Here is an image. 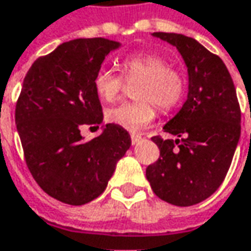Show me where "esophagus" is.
<instances>
[{"instance_id": "obj_1", "label": "esophagus", "mask_w": 251, "mask_h": 251, "mask_svg": "<svg viewBox=\"0 0 251 251\" xmlns=\"http://www.w3.org/2000/svg\"><path fill=\"white\" fill-rule=\"evenodd\" d=\"M130 139H132V145H136V144L142 139V136H141V135H132Z\"/></svg>"}]
</instances>
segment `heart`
Instances as JSON below:
<instances>
[{
	"label": "heart",
	"mask_w": 251,
	"mask_h": 251,
	"mask_svg": "<svg viewBox=\"0 0 251 251\" xmlns=\"http://www.w3.org/2000/svg\"><path fill=\"white\" fill-rule=\"evenodd\" d=\"M126 81H139L135 90L138 102L122 103L106 110L109 124L126 130L138 132L149 126L155 116V104L162 110H170L181 102L185 93V77L168 66L164 57L153 53H138L124 58L121 64ZM95 92L103 102L118 99L124 87V80L110 69H100L93 80Z\"/></svg>",
	"instance_id": "obj_1"
}]
</instances>
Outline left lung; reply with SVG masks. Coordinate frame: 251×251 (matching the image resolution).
<instances>
[{"label":"left lung","instance_id":"1","mask_svg":"<svg viewBox=\"0 0 251 251\" xmlns=\"http://www.w3.org/2000/svg\"><path fill=\"white\" fill-rule=\"evenodd\" d=\"M176 47L188 73L187 100L164 130L179 139L152 141L159 159L147 168V179L161 200L190 207L208 198L228 171L241 132L237 93L221 58L195 38L152 33Z\"/></svg>","mask_w":251,"mask_h":251}]
</instances>
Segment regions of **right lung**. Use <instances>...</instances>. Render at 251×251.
Segmentation results:
<instances>
[{
    "mask_svg": "<svg viewBox=\"0 0 251 251\" xmlns=\"http://www.w3.org/2000/svg\"><path fill=\"white\" fill-rule=\"evenodd\" d=\"M121 46L102 37L70 40L35 60L24 79L15 124L25 162L43 191L61 202L98 198L130 148V135L113 124L92 141L80 133L81 126L99 129L103 122L93 80Z\"/></svg>",
    "mask_w": 251,
    "mask_h": 251,
    "instance_id": "add662e5",
    "label": "right lung"
}]
</instances>
